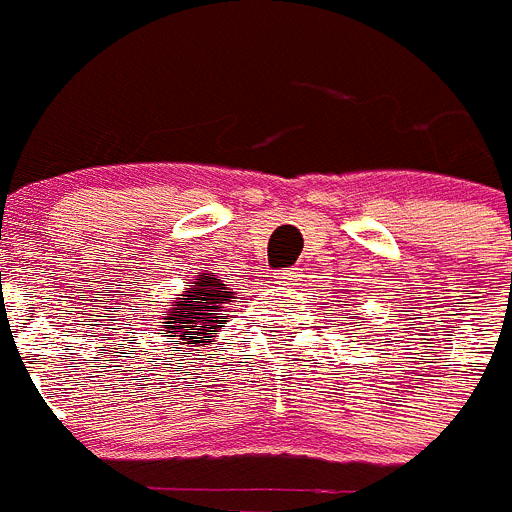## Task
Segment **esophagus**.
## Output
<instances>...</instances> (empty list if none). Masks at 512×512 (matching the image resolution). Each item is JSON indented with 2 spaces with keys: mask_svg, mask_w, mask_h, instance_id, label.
Listing matches in <instances>:
<instances>
[{
  "mask_svg": "<svg viewBox=\"0 0 512 512\" xmlns=\"http://www.w3.org/2000/svg\"><path fill=\"white\" fill-rule=\"evenodd\" d=\"M277 279L279 282H285V285H290V282H295V279H298V272H292V269H282Z\"/></svg>",
  "mask_w": 512,
  "mask_h": 512,
  "instance_id": "obj_1",
  "label": "esophagus"
}]
</instances>
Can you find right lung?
<instances>
[{
  "label": "right lung",
  "mask_w": 512,
  "mask_h": 512,
  "mask_svg": "<svg viewBox=\"0 0 512 512\" xmlns=\"http://www.w3.org/2000/svg\"><path fill=\"white\" fill-rule=\"evenodd\" d=\"M230 298L233 292H227L217 274H199V279L186 287V295L176 300V308L165 313L163 331L181 339V344H202L209 339L207 331L217 329V318H225L222 310L225 303H233Z\"/></svg>",
  "instance_id": "right-lung-1"
}]
</instances>
